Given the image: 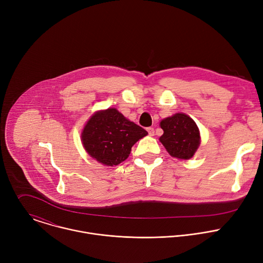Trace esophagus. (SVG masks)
<instances>
[{
    "label": "esophagus",
    "instance_id": "1",
    "mask_svg": "<svg viewBox=\"0 0 263 263\" xmlns=\"http://www.w3.org/2000/svg\"><path fill=\"white\" fill-rule=\"evenodd\" d=\"M146 130H147V133H148V135H149V136H154V134H155V130H154V128L149 127V128H147Z\"/></svg>",
    "mask_w": 263,
    "mask_h": 263
}]
</instances>
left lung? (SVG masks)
Wrapping results in <instances>:
<instances>
[{
  "label": "left lung",
  "mask_w": 263,
  "mask_h": 263,
  "mask_svg": "<svg viewBox=\"0 0 263 263\" xmlns=\"http://www.w3.org/2000/svg\"><path fill=\"white\" fill-rule=\"evenodd\" d=\"M163 134L159 140L168 154L178 159H191L198 149L201 137L195 121L185 114H176L160 122Z\"/></svg>",
  "instance_id": "1"
}]
</instances>
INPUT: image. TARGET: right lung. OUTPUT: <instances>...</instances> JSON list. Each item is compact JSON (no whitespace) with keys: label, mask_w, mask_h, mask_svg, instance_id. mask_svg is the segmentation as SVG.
Instances as JSON below:
<instances>
[{"label":"right lung","mask_w":263,"mask_h":263,"mask_svg":"<svg viewBox=\"0 0 263 263\" xmlns=\"http://www.w3.org/2000/svg\"><path fill=\"white\" fill-rule=\"evenodd\" d=\"M146 134L116 108H108L96 112L88 120L81 139L89 156L104 165L114 166L125 161L134 143Z\"/></svg>","instance_id":"add662e5"}]
</instances>
